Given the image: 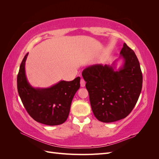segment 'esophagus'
I'll list each match as a JSON object with an SVG mask.
<instances>
[{
  "label": "esophagus",
  "instance_id": "34e87169",
  "mask_svg": "<svg viewBox=\"0 0 159 159\" xmlns=\"http://www.w3.org/2000/svg\"><path fill=\"white\" fill-rule=\"evenodd\" d=\"M80 85H81V87H82V88L85 87V80L84 79H81V80H80Z\"/></svg>",
  "mask_w": 159,
  "mask_h": 159
}]
</instances>
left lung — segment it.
<instances>
[{
    "label": "left lung",
    "instance_id": "8db88e82",
    "mask_svg": "<svg viewBox=\"0 0 159 159\" xmlns=\"http://www.w3.org/2000/svg\"><path fill=\"white\" fill-rule=\"evenodd\" d=\"M120 54L124 64L118 71L114 70V62L90 66L82 71L93 113L103 123L125 118L141 92L143 75L136 54L125 43Z\"/></svg>",
    "mask_w": 159,
    "mask_h": 159
}]
</instances>
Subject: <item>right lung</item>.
I'll use <instances>...</instances> for the list:
<instances>
[{
	"label": "right lung",
	"mask_w": 159,
	"mask_h": 159,
	"mask_svg": "<svg viewBox=\"0 0 159 159\" xmlns=\"http://www.w3.org/2000/svg\"><path fill=\"white\" fill-rule=\"evenodd\" d=\"M24 57L17 76L19 96L28 113L36 121L47 125H58L68 119L71 103L80 87V78L73 81H60L48 88H34L28 83Z\"/></svg>",
	"instance_id": "1"
}]
</instances>
